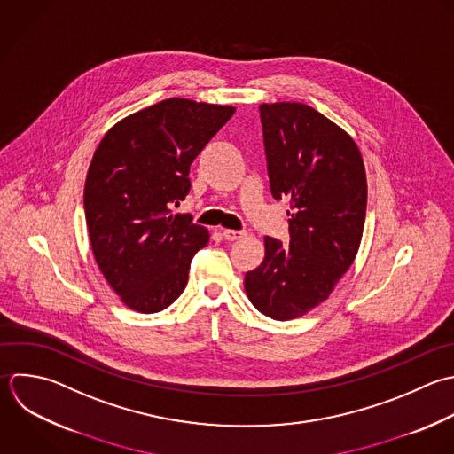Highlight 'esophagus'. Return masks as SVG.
Instances as JSON below:
<instances>
[{"label": "esophagus", "instance_id": "1", "mask_svg": "<svg viewBox=\"0 0 454 454\" xmlns=\"http://www.w3.org/2000/svg\"><path fill=\"white\" fill-rule=\"evenodd\" d=\"M244 235H246V231H242V230H223V237H224L226 240H230V242L239 240V239H242Z\"/></svg>", "mask_w": 454, "mask_h": 454}]
</instances>
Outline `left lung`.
Instances as JSON below:
<instances>
[{"mask_svg":"<svg viewBox=\"0 0 454 454\" xmlns=\"http://www.w3.org/2000/svg\"><path fill=\"white\" fill-rule=\"evenodd\" d=\"M270 191L290 200V244L265 237V258L246 274L253 306L294 320L324 302L361 246L368 184L356 141L301 102L260 106Z\"/></svg>","mask_w":454,"mask_h":454,"instance_id":"8db88e82","label":"left lung"}]
</instances>
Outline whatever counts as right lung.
<instances>
[{"mask_svg": "<svg viewBox=\"0 0 454 454\" xmlns=\"http://www.w3.org/2000/svg\"><path fill=\"white\" fill-rule=\"evenodd\" d=\"M233 113L166 98L120 120L98 143L84 184L86 226L95 262L127 308L157 313L184 292L208 231L171 207L189 194L192 160Z\"/></svg>", "mask_w": 454, "mask_h": 454, "instance_id": "1", "label": "right lung"}]
</instances>
